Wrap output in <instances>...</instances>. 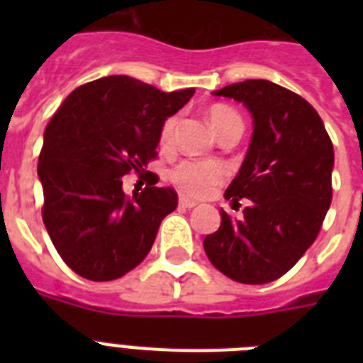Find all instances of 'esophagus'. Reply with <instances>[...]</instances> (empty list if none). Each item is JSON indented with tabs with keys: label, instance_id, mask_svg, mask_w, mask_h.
Segmentation results:
<instances>
[{
	"label": "esophagus",
	"instance_id": "obj_1",
	"mask_svg": "<svg viewBox=\"0 0 363 363\" xmlns=\"http://www.w3.org/2000/svg\"><path fill=\"white\" fill-rule=\"evenodd\" d=\"M179 205H181V207H184V209H192V207H196V205H198V201H196V199L186 198V196H181V198H179Z\"/></svg>",
	"mask_w": 363,
	"mask_h": 363
}]
</instances>
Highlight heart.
I'll return each mask as SVG.
<instances>
[{"mask_svg": "<svg viewBox=\"0 0 363 363\" xmlns=\"http://www.w3.org/2000/svg\"><path fill=\"white\" fill-rule=\"evenodd\" d=\"M209 124L216 131V135H220L222 131L230 130V128H241L242 121L241 116L233 109L226 105H213L207 113ZM177 128V116H169L167 121L162 124L160 130V143L162 145H169L173 139ZM226 169L216 162H192V160H184L181 164H177L169 171V181L175 184L181 192L190 194V196H201L209 188L216 186L218 182L224 181Z\"/></svg>", "mask_w": 363, "mask_h": 363, "instance_id": "heart-1", "label": "heart"}]
</instances>
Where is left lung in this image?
Listing matches in <instances>:
<instances>
[{
    "mask_svg": "<svg viewBox=\"0 0 363 363\" xmlns=\"http://www.w3.org/2000/svg\"><path fill=\"white\" fill-rule=\"evenodd\" d=\"M213 94L245 105L254 130L224 194L248 205L239 220L220 209L205 254L233 281L265 284L292 269L320 232L332 203L333 145L313 105L275 82L254 79Z\"/></svg>",
    "mask_w": 363,
    "mask_h": 363,
    "instance_id": "left-lung-1",
    "label": "left lung"
}]
</instances>
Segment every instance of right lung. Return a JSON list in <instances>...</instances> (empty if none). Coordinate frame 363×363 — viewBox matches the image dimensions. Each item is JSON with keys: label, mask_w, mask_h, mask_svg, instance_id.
<instances>
[{"label": "right lung", "mask_w": 363, "mask_h": 363, "mask_svg": "<svg viewBox=\"0 0 363 363\" xmlns=\"http://www.w3.org/2000/svg\"><path fill=\"white\" fill-rule=\"evenodd\" d=\"M194 92H162L131 77H104L73 90L48 122L37 165L43 222L77 275L113 281L150 252L179 198L171 186L125 196L122 177L147 167L162 124Z\"/></svg>", "instance_id": "obj_1"}]
</instances>
